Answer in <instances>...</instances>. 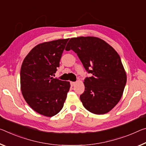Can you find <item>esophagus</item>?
I'll return each instance as SVG.
<instances>
[{"mask_svg": "<svg viewBox=\"0 0 146 146\" xmlns=\"http://www.w3.org/2000/svg\"><path fill=\"white\" fill-rule=\"evenodd\" d=\"M70 84L71 86H75V84H76V82H70Z\"/></svg>", "mask_w": 146, "mask_h": 146, "instance_id": "34e87169", "label": "esophagus"}]
</instances>
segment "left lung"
Listing matches in <instances>:
<instances>
[{"label":"left lung","instance_id":"8db88e82","mask_svg":"<svg viewBox=\"0 0 146 146\" xmlns=\"http://www.w3.org/2000/svg\"><path fill=\"white\" fill-rule=\"evenodd\" d=\"M66 50L77 53L92 74L84 79L85 90L80 96L84 108L95 114L110 112L121 99L127 82L119 54L106 41L93 36L71 38Z\"/></svg>","mask_w":146,"mask_h":146}]
</instances>
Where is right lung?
I'll list each match as a JSON object with an SVG mask.
<instances>
[{
  "label": "right lung",
  "instance_id": "right-lung-1",
  "mask_svg": "<svg viewBox=\"0 0 146 146\" xmlns=\"http://www.w3.org/2000/svg\"><path fill=\"white\" fill-rule=\"evenodd\" d=\"M69 39L40 43L23 62L21 90L25 100L35 112L47 117L57 114L63 108L70 83L54 78Z\"/></svg>",
  "mask_w": 146,
  "mask_h": 146
}]
</instances>
